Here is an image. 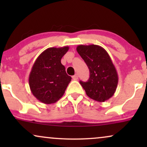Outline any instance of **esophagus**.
I'll return each instance as SVG.
<instances>
[{
  "label": "esophagus",
  "mask_w": 147,
  "mask_h": 147,
  "mask_svg": "<svg viewBox=\"0 0 147 147\" xmlns=\"http://www.w3.org/2000/svg\"><path fill=\"white\" fill-rule=\"evenodd\" d=\"M72 78H73L74 80H77L78 79V74H76V75H74V76H72Z\"/></svg>",
  "instance_id": "1"
}]
</instances>
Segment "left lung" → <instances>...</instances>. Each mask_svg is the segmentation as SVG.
<instances>
[{"instance_id": "1", "label": "left lung", "mask_w": 147, "mask_h": 147, "mask_svg": "<svg viewBox=\"0 0 147 147\" xmlns=\"http://www.w3.org/2000/svg\"><path fill=\"white\" fill-rule=\"evenodd\" d=\"M76 49L90 70L88 82H80L87 96L98 102L108 100L115 93L118 82L117 71L110 55L97 45H80Z\"/></svg>"}]
</instances>
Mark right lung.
<instances>
[{"label":"right lung","instance_id":"1","mask_svg":"<svg viewBox=\"0 0 147 147\" xmlns=\"http://www.w3.org/2000/svg\"><path fill=\"white\" fill-rule=\"evenodd\" d=\"M69 47H50L35 60L29 77V87L33 96L42 103H55L65 93L71 78L66 74L61 63Z\"/></svg>","mask_w":147,"mask_h":147}]
</instances>
